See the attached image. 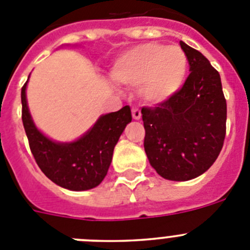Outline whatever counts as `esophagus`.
Wrapping results in <instances>:
<instances>
[{"mask_svg":"<svg viewBox=\"0 0 250 250\" xmlns=\"http://www.w3.org/2000/svg\"><path fill=\"white\" fill-rule=\"evenodd\" d=\"M131 112H132V119H135V120H139V119L141 118V112H140V109L139 107H132L131 109Z\"/></svg>","mask_w":250,"mask_h":250,"instance_id":"obj_1","label":"esophagus"}]
</instances>
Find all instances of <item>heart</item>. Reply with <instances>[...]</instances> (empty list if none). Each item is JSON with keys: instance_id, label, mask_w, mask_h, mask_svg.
I'll use <instances>...</instances> for the list:
<instances>
[{"instance_id": "b5f03b06", "label": "heart", "mask_w": 250, "mask_h": 250, "mask_svg": "<svg viewBox=\"0 0 250 250\" xmlns=\"http://www.w3.org/2000/svg\"><path fill=\"white\" fill-rule=\"evenodd\" d=\"M187 67V55L178 46L145 43L121 55L112 66L111 76L123 85H140L147 100L159 101L180 87Z\"/></svg>"}]
</instances>
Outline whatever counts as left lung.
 Wrapping results in <instances>:
<instances>
[{
  "label": "left lung",
  "instance_id": "8db88e82",
  "mask_svg": "<svg viewBox=\"0 0 250 250\" xmlns=\"http://www.w3.org/2000/svg\"><path fill=\"white\" fill-rule=\"evenodd\" d=\"M189 76L154 107L141 109L144 147L150 164L167 180L185 182L216 160L227 132V100L219 72L195 48L180 41Z\"/></svg>",
  "mask_w": 250,
  "mask_h": 250
}]
</instances>
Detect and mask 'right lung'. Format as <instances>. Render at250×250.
Segmentation results:
<instances>
[{"mask_svg":"<svg viewBox=\"0 0 250 250\" xmlns=\"http://www.w3.org/2000/svg\"><path fill=\"white\" fill-rule=\"evenodd\" d=\"M26 83L27 81L21 89L22 123L31 152L41 171L51 182L68 190H89L98 187L107 174L115 145L131 121L129 106L101 116L77 141L59 144L35 126L26 103Z\"/></svg>","mask_w":250,"mask_h":250,"instance_id":"1","label":"right lung"}]
</instances>
